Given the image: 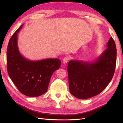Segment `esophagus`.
<instances>
[{
	"mask_svg": "<svg viewBox=\"0 0 123 123\" xmlns=\"http://www.w3.org/2000/svg\"><path fill=\"white\" fill-rule=\"evenodd\" d=\"M70 59V56H65V57H64L63 60V63H67V62L69 61Z\"/></svg>",
	"mask_w": 123,
	"mask_h": 123,
	"instance_id": "obj_1",
	"label": "esophagus"
}]
</instances>
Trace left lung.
<instances>
[{"label": "left lung", "mask_w": 123, "mask_h": 123, "mask_svg": "<svg viewBox=\"0 0 123 123\" xmlns=\"http://www.w3.org/2000/svg\"><path fill=\"white\" fill-rule=\"evenodd\" d=\"M107 49L95 62L71 60L68 64L70 93L81 99L89 98L103 91L113 77L116 64L115 43L111 37Z\"/></svg>", "instance_id": "left-lung-1"}]
</instances>
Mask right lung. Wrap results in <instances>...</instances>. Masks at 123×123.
<instances>
[{
    "label": "right lung",
    "mask_w": 123,
    "mask_h": 123,
    "mask_svg": "<svg viewBox=\"0 0 123 123\" xmlns=\"http://www.w3.org/2000/svg\"><path fill=\"white\" fill-rule=\"evenodd\" d=\"M23 25L10 38L7 49L8 74L21 93L33 97L45 93L52 74L61 66L58 59L31 61L20 54L17 46V34Z\"/></svg>",
    "instance_id": "1"
}]
</instances>
